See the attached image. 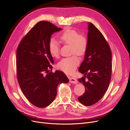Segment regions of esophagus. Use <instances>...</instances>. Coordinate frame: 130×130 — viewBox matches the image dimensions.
Wrapping results in <instances>:
<instances>
[{
    "label": "esophagus",
    "instance_id": "esophagus-1",
    "mask_svg": "<svg viewBox=\"0 0 130 130\" xmlns=\"http://www.w3.org/2000/svg\"><path fill=\"white\" fill-rule=\"evenodd\" d=\"M69 80H70V82L71 83L76 84L77 82V79L75 77H71V76H69Z\"/></svg>",
    "mask_w": 130,
    "mask_h": 130
}]
</instances>
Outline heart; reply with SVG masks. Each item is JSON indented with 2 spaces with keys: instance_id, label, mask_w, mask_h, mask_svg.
Listing matches in <instances>:
<instances>
[{
  "instance_id": "1",
  "label": "heart",
  "mask_w": 130,
  "mask_h": 130,
  "mask_svg": "<svg viewBox=\"0 0 130 130\" xmlns=\"http://www.w3.org/2000/svg\"><path fill=\"white\" fill-rule=\"evenodd\" d=\"M61 42L70 45L71 54L83 56L86 52L88 47V39L84 34H79L76 30L70 28H65L59 36ZM48 49L51 55L58 57L59 55V47L57 41L51 38L48 42ZM79 63V58L74 55L70 57L61 59L57 64V67L67 74H72Z\"/></svg>"
}]
</instances>
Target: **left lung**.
<instances>
[{"instance_id":"obj_1","label":"left lung","mask_w":130,"mask_h":130,"mask_svg":"<svg viewBox=\"0 0 130 130\" xmlns=\"http://www.w3.org/2000/svg\"><path fill=\"white\" fill-rule=\"evenodd\" d=\"M112 52L101 31L92 23L88 24V47L78 71L84 76L78 80L85 87V93L78 98L85 106L99 101L106 93L112 75Z\"/></svg>"}]
</instances>
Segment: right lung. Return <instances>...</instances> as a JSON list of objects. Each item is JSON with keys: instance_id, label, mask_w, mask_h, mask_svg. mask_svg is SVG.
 <instances>
[{"instance_id": "1", "label": "right lung", "mask_w": 130, "mask_h": 130, "mask_svg": "<svg viewBox=\"0 0 130 130\" xmlns=\"http://www.w3.org/2000/svg\"><path fill=\"white\" fill-rule=\"evenodd\" d=\"M52 23H37L22 38L16 53L17 77L23 94L36 107L48 106L55 98L58 85L68 83L61 71L53 73L54 63L48 42L54 32L60 30Z\"/></svg>"}]
</instances>
